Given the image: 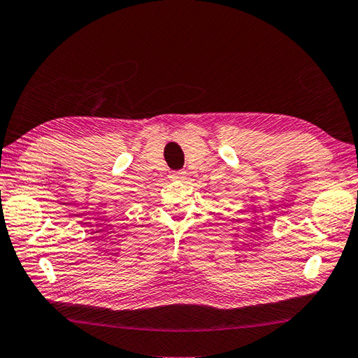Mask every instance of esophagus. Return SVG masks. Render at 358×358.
Returning a JSON list of instances; mask_svg holds the SVG:
<instances>
[{
    "label": "esophagus",
    "instance_id": "1",
    "mask_svg": "<svg viewBox=\"0 0 358 358\" xmlns=\"http://www.w3.org/2000/svg\"><path fill=\"white\" fill-rule=\"evenodd\" d=\"M187 178V173L185 171H173L170 174V179L171 180H184Z\"/></svg>",
    "mask_w": 358,
    "mask_h": 358
}]
</instances>
